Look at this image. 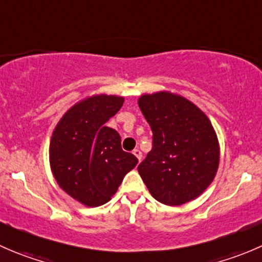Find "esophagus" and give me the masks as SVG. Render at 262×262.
Returning a JSON list of instances; mask_svg holds the SVG:
<instances>
[{"label":"esophagus","mask_w":262,"mask_h":262,"mask_svg":"<svg viewBox=\"0 0 262 262\" xmlns=\"http://www.w3.org/2000/svg\"><path fill=\"white\" fill-rule=\"evenodd\" d=\"M133 155L136 156L137 158H138V161H141L142 160V152L139 149H134L133 150Z\"/></svg>","instance_id":"34e87169"}]
</instances>
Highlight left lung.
<instances>
[{"label": "left lung", "instance_id": "8db88e82", "mask_svg": "<svg viewBox=\"0 0 262 262\" xmlns=\"http://www.w3.org/2000/svg\"><path fill=\"white\" fill-rule=\"evenodd\" d=\"M138 105L153 133L152 149L138 166L150 195L181 205L203 194L219 165V143L208 116L180 95H142Z\"/></svg>", "mask_w": 262, "mask_h": 262}]
</instances>
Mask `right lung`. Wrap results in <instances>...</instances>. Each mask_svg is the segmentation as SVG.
Listing matches in <instances>:
<instances>
[{
  "label": "right lung",
  "instance_id": "1",
  "mask_svg": "<svg viewBox=\"0 0 262 262\" xmlns=\"http://www.w3.org/2000/svg\"><path fill=\"white\" fill-rule=\"evenodd\" d=\"M124 97L95 95L67 110L49 146L50 168L58 185L86 207H100L118 191L124 176L138 163L121 149L115 129L105 125L123 106Z\"/></svg>",
  "mask_w": 262,
  "mask_h": 262
}]
</instances>
